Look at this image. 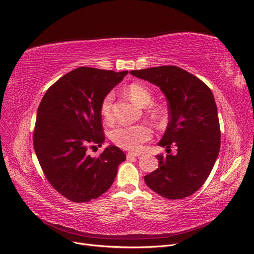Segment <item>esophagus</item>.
I'll use <instances>...</instances> for the list:
<instances>
[{
	"label": "esophagus",
	"mask_w": 254,
	"mask_h": 254,
	"mask_svg": "<svg viewBox=\"0 0 254 254\" xmlns=\"http://www.w3.org/2000/svg\"><path fill=\"white\" fill-rule=\"evenodd\" d=\"M140 155H141V153H137V152H128V153L127 154V157L132 158V157H138Z\"/></svg>",
	"instance_id": "obj_1"
}]
</instances>
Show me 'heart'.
I'll return each instance as SVG.
<instances>
[{
    "label": "heart",
    "mask_w": 254,
    "mask_h": 254,
    "mask_svg": "<svg viewBox=\"0 0 254 254\" xmlns=\"http://www.w3.org/2000/svg\"><path fill=\"white\" fill-rule=\"evenodd\" d=\"M127 93L134 103L141 106H146L151 102L152 95L150 91L141 83H131L127 88ZM114 94L108 93L102 100L100 105V111L105 121H110L112 117V103ZM152 137V129L147 125L137 126H121L114 128L110 138L117 146L126 150L138 151L142 144L149 141Z\"/></svg>",
    "instance_id": "b5f03b06"
}]
</instances>
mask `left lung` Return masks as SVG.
<instances>
[{"label":"left lung","instance_id":"1","mask_svg":"<svg viewBox=\"0 0 254 254\" xmlns=\"http://www.w3.org/2000/svg\"><path fill=\"white\" fill-rule=\"evenodd\" d=\"M133 76L159 87L168 103V122L158 146L177 147V154L157 155L156 171L145 176L148 187L167 199L194 194L205 183L221 147L213 94L195 75L177 66L131 70Z\"/></svg>","mask_w":254,"mask_h":254}]
</instances>
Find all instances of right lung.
I'll use <instances>...</instances> for the list:
<instances>
[{
  "label": "right lung",
  "instance_id": "add662e5",
  "mask_svg": "<svg viewBox=\"0 0 254 254\" xmlns=\"http://www.w3.org/2000/svg\"><path fill=\"white\" fill-rule=\"evenodd\" d=\"M127 73L78 67L52 84L41 101L33 147L49 183L70 201L88 202L105 193L126 160L113 145L97 158L87 151L105 142L100 105Z\"/></svg>",
  "mask_w": 254,
  "mask_h": 254
}]
</instances>
